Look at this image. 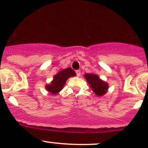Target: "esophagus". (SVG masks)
I'll return each mask as SVG.
<instances>
[{"mask_svg": "<svg viewBox=\"0 0 148 148\" xmlns=\"http://www.w3.org/2000/svg\"><path fill=\"white\" fill-rule=\"evenodd\" d=\"M76 75H77V77H79L80 76L81 71H80L79 70H77L76 71Z\"/></svg>", "mask_w": 148, "mask_h": 148, "instance_id": "obj_1", "label": "esophagus"}]
</instances>
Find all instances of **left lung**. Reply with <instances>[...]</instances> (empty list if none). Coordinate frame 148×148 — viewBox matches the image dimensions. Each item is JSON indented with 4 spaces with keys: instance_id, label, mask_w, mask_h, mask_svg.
Wrapping results in <instances>:
<instances>
[{
    "instance_id": "obj_1",
    "label": "left lung",
    "mask_w": 148,
    "mask_h": 148,
    "mask_svg": "<svg viewBox=\"0 0 148 148\" xmlns=\"http://www.w3.org/2000/svg\"><path fill=\"white\" fill-rule=\"evenodd\" d=\"M84 76L87 82L90 85V86L92 89V91L97 96H101L106 94L108 88V84L101 80L98 75L95 74L87 73Z\"/></svg>"
}]
</instances>
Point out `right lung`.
<instances>
[{
    "label": "right lung",
    "mask_w": 148,
    "mask_h": 148,
    "mask_svg": "<svg viewBox=\"0 0 148 148\" xmlns=\"http://www.w3.org/2000/svg\"><path fill=\"white\" fill-rule=\"evenodd\" d=\"M75 72L71 68H67L60 71L54 76L53 81L50 85H46V88L52 94H56L63 88L66 81L70 77L75 76Z\"/></svg>",
    "instance_id": "right-lung-1"
}]
</instances>
